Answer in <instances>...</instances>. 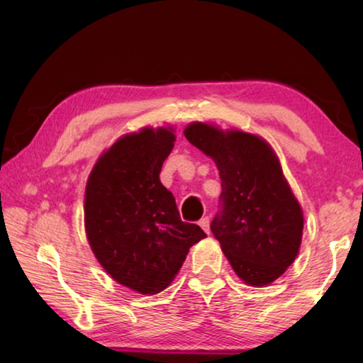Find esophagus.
I'll use <instances>...</instances> for the list:
<instances>
[{
	"mask_svg": "<svg viewBox=\"0 0 363 363\" xmlns=\"http://www.w3.org/2000/svg\"><path fill=\"white\" fill-rule=\"evenodd\" d=\"M200 227H201V229H203L206 233H210V218H208V216H205V218H201L200 219Z\"/></svg>",
	"mask_w": 363,
	"mask_h": 363,
	"instance_id": "1",
	"label": "esophagus"
}]
</instances>
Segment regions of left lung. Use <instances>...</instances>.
I'll return each mask as SVG.
<instances>
[{
	"mask_svg": "<svg viewBox=\"0 0 363 363\" xmlns=\"http://www.w3.org/2000/svg\"><path fill=\"white\" fill-rule=\"evenodd\" d=\"M184 136L219 169L220 211L211 232L232 269L247 285L272 284L296 259L304 225L275 152L255 134L200 121Z\"/></svg>",
	"mask_w": 363,
	"mask_h": 363,
	"instance_id": "left-lung-1",
	"label": "left lung"
}]
</instances>
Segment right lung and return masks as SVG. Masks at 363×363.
I'll return each instance as SVG.
<instances>
[{
  "mask_svg": "<svg viewBox=\"0 0 363 363\" xmlns=\"http://www.w3.org/2000/svg\"><path fill=\"white\" fill-rule=\"evenodd\" d=\"M173 128H143L120 138L91 171L84 227L101 266L120 285L143 294L164 290L192 245L206 237L181 220L173 194L160 182L174 147Z\"/></svg>",
  "mask_w": 363,
  "mask_h": 363,
  "instance_id": "obj_1",
  "label": "right lung"
}]
</instances>
